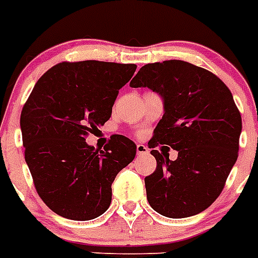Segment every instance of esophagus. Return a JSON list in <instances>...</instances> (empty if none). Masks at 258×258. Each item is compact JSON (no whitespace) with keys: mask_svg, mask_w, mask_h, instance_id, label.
Masks as SVG:
<instances>
[{"mask_svg":"<svg viewBox=\"0 0 258 258\" xmlns=\"http://www.w3.org/2000/svg\"><path fill=\"white\" fill-rule=\"evenodd\" d=\"M136 152H138L139 156H142V154L149 153V149H148V147H145V145L138 144V145H136Z\"/></svg>","mask_w":258,"mask_h":258,"instance_id":"obj_1","label":"esophagus"}]
</instances>
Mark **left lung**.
<instances>
[{
    "mask_svg": "<svg viewBox=\"0 0 258 258\" xmlns=\"http://www.w3.org/2000/svg\"><path fill=\"white\" fill-rule=\"evenodd\" d=\"M130 87L163 98L149 148L178 152L171 161L166 152L151 151L157 167L144 179L149 205L169 218L199 214L221 195L237 160L241 115L231 92L213 73L178 59L145 64Z\"/></svg>",
    "mask_w": 258,
    "mask_h": 258,
    "instance_id": "8db88e82",
    "label": "left lung"
}]
</instances>
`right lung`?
<instances>
[{
    "mask_svg": "<svg viewBox=\"0 0 258 258\" xmlns=\"http://www.w3.org/2000/svg\"><path fill=\"white\" fill-rule=\"evenodd\" d=\"M134 63L61 62L37 80L21 114L24 158L36 191L58 216L97 218L111 203V183L134 161L135 143L113 135L104 151L86 143L111 115Z\"/></svg>",
    "mask_w": 258,
    "mask_h": 258,
    "instance_id": "1",
    "label": "right lung"
}]
</instances>
